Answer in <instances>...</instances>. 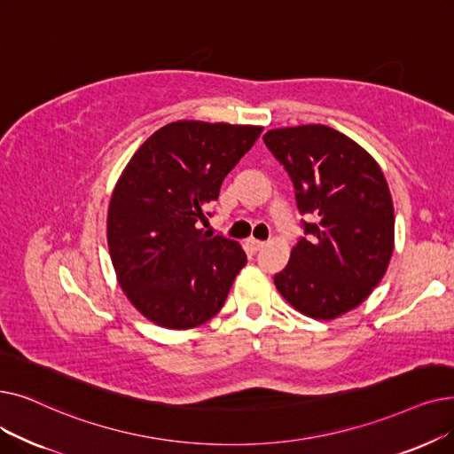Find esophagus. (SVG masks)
Segmentation results:
<instances>
[{
	"instance_id": "esophagus-1",
	"label": "esophagus",
	"mask_w": 454,
	"mask_h": 454,
	"mask_svg": "<svg viewBox=\"0 0 454 454\" xmlns=\"http://www.w3.org/2000/svg\"><path fill=\"white\" fill-rule=\"evenodd\" d=\"M245 245H247V248H248V250H252V252H258L260 248H263V247H265V241H260V239L248 238V239L245 241Z\"/></svg>"
}]
</instances>
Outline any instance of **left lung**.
Listing matches in <instances>:
<instances>
[{
  "mask_svg": "<svg viewBox=\"0 0 454 454\" xmlns=\"http://www.w3.org/2000/svg\"><path fill=\"white\" fill-rule=\"evenodd\" d=\"M263 143L289 174L306 238L274 274L301 313L330 321L362 304L393 252L391 194L379 163L347 135L323 124L270 129Z\"/></svg>",
  "mask_w": 454,
  "mask_h": 454,
  "instance_id": "8db88e82",
  "label": "left lung"
}]
</instances>
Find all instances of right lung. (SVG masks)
Here are the masks:
<instances>
[{"mask_svg": "<svg viewBox=\"0 0 454 454\" xmlns=\"http://www.w3.org/2000/svg\"><path fill=\"white\" fill-rule=\"evenodd\" d=\"M263 128L180 121L133 153L111 196L107 243L118 282L152 323L185 330L219 313L245 267L241 245L199 221Z\"/></svg>", "mask_w": 454, "mask_h": 454, "instance_id": "1", "label": "right lung"}]
</instances>
